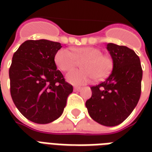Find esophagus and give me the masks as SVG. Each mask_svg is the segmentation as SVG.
Instances as JSON below:
<instances>
[{
  "label": "esophagus",
  "instance_id": "esophagus-1",
  "mask_svg": "<svg viewBox=\"0 0 152 152\" xmlns=\"http://www.w3.org/2000/svg\"><path fill=\"white\" fill-rule=\"evenodd\" d=\"M81 89V87H79V86H75L74 87V90L75 91H80Z\"/></svg>",
  "mask_w": 152,
  "mask_h": 152
}]
</instances>
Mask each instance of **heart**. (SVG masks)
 <instances>
[{"instance_id":"1","label":"heart","mask_w":152,"mask_h":152,"mask_svg":"<svg viewBox=\"0 0 152 152\" xmlns=\"http://www.w3.org/2000/svg\"><path fill=\"white\" fill-rule=\"evenodd\" d=\"M54 62L63 72H68L82 62L81 69H76L66 75L67 81L73 85H84L95 78L102 80L110 76L114 66L113 60L96 47H81L72 52L61 49L54 56Z\"/></svg>"}]
</instances>
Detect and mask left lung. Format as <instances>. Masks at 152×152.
<instances>
[{"mask_svg":"<svg viewBox=\"0 0 152 152\" xmlns=\"http://www.w3.org/2000/svg\"><path fill=\"white\" fill-rule=\"evenodd\" d=\"M114 66L105 81L90 87L86 102L90 117L105 126L122 123L134 111L141 95L142 69L139 57L124 45L107 44Z\"/></svg>","mask_w":152,"mask_h":152,"instance_id":"1","label":"left lung"}]
</instances>
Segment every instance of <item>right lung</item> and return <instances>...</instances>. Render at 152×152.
I'll use <instances>...</instances> for the list:
<instances>
[{
  "instance_id": "right-lung-1",
  "label": "right lung",
  "mask_w": 152,
  "mask_h": 152,
  "mask_svg": "<svg viewBox=\"0 0 152 152\" xmlns=\"http://www.w3.org/2000/svg\"><path fill=\"white\" fill-rule=\"evenodd\" d=\"M61 44L28 40L14 53L9 70L10 94L23 116L37 124L59 117L73 87L57 70L54 56Z\"/></svg>"
}]
</instances>
